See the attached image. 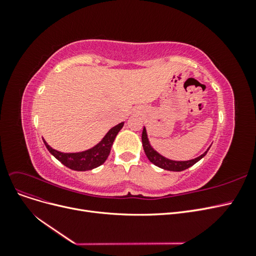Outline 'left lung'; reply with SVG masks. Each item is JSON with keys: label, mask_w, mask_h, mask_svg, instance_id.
Listing matches in <instances>:
<instances>
[{"label": "left lung", "mask_w": 256, "mask_h": 256, "mask_svg": "<svg viewBox=\"0 0 256 256\" xmlns=\"http://www.w3.org/2000/svg\"><path fill=\"white\" fill-rule=\"evenodd\" d=\"M142 144H143V148L145 152V154L148 158V160L154 164V166H157L164 170H168V171H173V172H180L184 171V170H187L188 168L192 166L193 164H196L198 161H200L203 157H205V154H207V152L210 148V146L208 147L207 150L200 154V156L191 159V160H187V161H175V160H171L168 159L166 157L160 154L157 150H154L152 148V146L150 143L148 136H147V132H146V128H143V132H142Z\"/></svg>", "instance_id": "left-lung-1"}]
</instances>
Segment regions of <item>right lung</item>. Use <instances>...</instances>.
<instances>
[{
  "label": "right lung",
  "instance_id": "1",
  "mask_svg": "<svg viewBox=\"0 0 256 256\" xmlns=\"http://www.w3.org/2000/svg\"><path fill=\"white\" fill-rule=\"evenodd\" d=\"M122 126L124 122L108 131L102 140L94 147L80 152H62L56 150H53L44 138L42 140L48 150L64 166L72 170H74V171H88V170H92L102 166L106 160L111 152V147L113 145L115 138L120 132V130L122 128Z\"/></svg>",
  "mask_w": 256,
  "mask_h": 256
}]
</instances>
